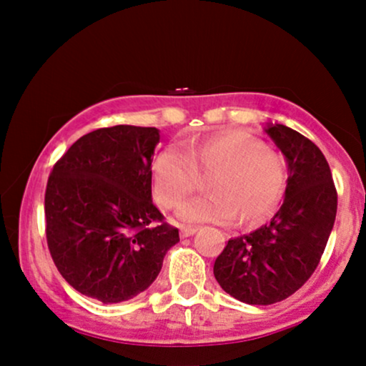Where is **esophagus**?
<instances>
[{
  "label": "esophagus",
  "mask_w": 366,
  "mask_h": 366,
  "mask_svg": "<svg viewBox=\"0 0 366 366\" xmlns=\"http://www.w3.org/2000/svg\"><path fill=\"white\" fill-rule=\"evenodd\" d=\"M196 227H180V237H189V236H194L196 234Z\"/></svg>",
  "instance_id": "obj_1"
}]
</instances>
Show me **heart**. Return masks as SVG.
<instances>
[{"instance_id": "obj_1", "label": "heart", "mask_w": 366, "mask_h": 366, "mask_svg": "<svg viewBox=\"0 0 366 366\" xmlns=\"http://www.w3.org/2000/svg\"><path fill=\"white\" fill-rule=\"evenodd\" d=\"M209 175L212 192L180 208L184 222L229 224L239 218L254 225L274 212L287 182V163L279 151L242 130H229L196 142L182 151L162 149L151 163L154 199L174 209L199 186L197 175Z\"/></svg>"}]
</instances>
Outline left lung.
I'll list each match as a JSON object with an SVG mask.
<instances>
[{
    "instance_id": "left-lung-1",
    "label": "left lung",
    "mask_w": 366,
    "mask_h": 366,
    "mask_svg": "<svg viewBox=\"0 0 366 366\" xmlns=\"http://www.w3.org/2000/svg\"><path fill=\"white\" fill-rule=\"evenodd\" d=\"M268 136L285 154V199L270 224L230 239L213 264L217 282L247 305H274L317 270L337 213V191L318 146L282 124Z\"/></svg>"
}]
</instances>
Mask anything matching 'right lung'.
I'll return each instance as SVG.
<instances>
[{"instance_id":"1","label":"right lung","mask_w":366,"mask_h":366,"mask_svg":"<svg viewBox=\"0 0 366 366\" xmlns=\"http://www.w3.org/2000/svg\"><path fill=\"white\" fill-rule=\"evenodd\" d=\"M154 127L82 136L54 163L44 194L46 241L75 291L120 303L148 289L179 229L151 201Z\"/></svg>"}]
</instances>
